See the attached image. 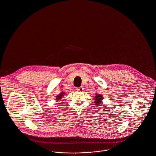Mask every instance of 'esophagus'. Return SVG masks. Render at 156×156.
Returning <instances> with one entry per match:
<instances>
[{
  "instance_id": "esophagus-1",
  "label": "esophagus",
  "mask_w": 156,
  "mask_h": 156,
  "mask_svg": "<svg viewBox=\"0 0 156 156\" xmlns=\"http://www.w3.org/2000/svg\"><path fill=\"white\" fill-rule=\"evenodd\" d=\"M76 90L78 91H83V88L82 87H77L76 88Z\"/></svg>"
}]
</instances>
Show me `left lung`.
<instances>
[{
  "label": "left lung",
  "instance_id": "obj_1",
  "mask_svg": "<svg viewBox=\"0 0 156 156\" xmlns=\"http://www.w3.org/2000/svg\"><path fill=\"white\" fill-rule=\"evenodd\" d=\"M96 94V96H95V97H94V103L96 104V105H100V104L102 103V100L104 99V98H103V96L102 95H101L100 94H98V93H96V94Z\"/></svg>",
  "mask_w": 156,
  "mask_h": 156
}]
</instances>
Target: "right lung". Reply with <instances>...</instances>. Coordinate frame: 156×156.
Wrapping results in <instances>:
<instances>
[{
	"label": "right lung",
	"mask_w": 156,
	"mask_h": 156,
	"mask_svg": "<svg viewBox=\"0 0 156 156\" xmlns=\"http://www.w3.org/2000/svg\"><path fill=\"white\" fill-rule=\"evenodd\" d=\"M65 94H66L65 92H63V91L61 92L58 95H57V96H56V101H60V100L62 99V98Z\"/></svg>",
	"instance_id": "obj_1"
}]
</instances>
